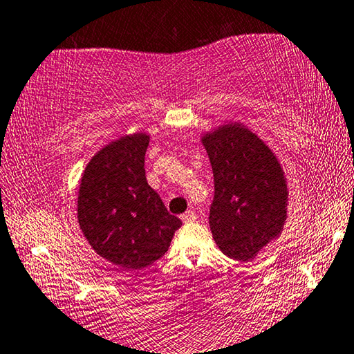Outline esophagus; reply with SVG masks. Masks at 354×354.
I'll return each instance as SVG.
<instances>
[{
	"label": "esophagus",
	"mask_w": 354,
	"mask_h": 354,
	"mask_svg": "<svg viewBox=\"0 0 354 354\" xmlns=\"http://www.w3.org/2000/svg\"><path fill=\"white\" fill-rule=\"evenodd\" d=\"M196 218H198V216H196L194 210H187V212H185V214L182 215V221H183V223H193V221H196Z\"/></svg>",
	"instance_id": "1"
}]
</instances>
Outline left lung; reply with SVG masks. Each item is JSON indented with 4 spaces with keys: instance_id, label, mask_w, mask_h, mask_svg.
<instances>
[{
    "instance_id": "8db88e82",
    "label": "left lung",
    "mask_w": 354,
    "mask_h": 354,
    "mask_svg": "<svg viewBox=\"0 0 354 354\" xmlns=\"http://www.w3.org/2000/svg\"><path fill=\"white\" fill-rule=\"evenodd\" d=\"M214 171L210 231L226 257L252 261L280 237L288 218V182L270 147L241 122L201 134Z\"/></svg>"
}]
</instances>
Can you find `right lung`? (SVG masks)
<instances>
[{"mask_svg":"<svg viewBox=\"0 0 354 354\" xmlns=\"http://www.w3.org/2000/svg\"><path fill=\"white\" fill-rule=\"evenodd\" d=\"M149 133L123 134L86 162L77 193V221L91 248L122 270H140L167 252L182 221L147 183Z\"/></svg>","mask_w":354,"mask_h":354,"instance_id":"right-lung-1","label":"right lung"}]
</instances>
